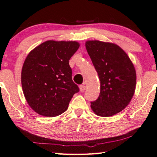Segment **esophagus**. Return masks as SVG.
<instances>
[{
    "mask_svg": "<svg viewBox=\"0 0 157 157\" xmlns=\"http://www.w3.org/2000/svg\"><path fill=\"white\" fill-rule=\"evenodd\" d=\"M85 88H86V87H85V85H80V91H84L85 90Z\"/></svg>",
    "mask_w": 157,
    "mask_h": 157,
    "instance_id": "esophagus-1",
    "label": "esophagus"
}]
</instances>
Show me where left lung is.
I'll return each mask as SVG.
<instances>
[{
  "instance_id": "obj_1",
  "label": "left lung",
  "mask_w": 157,
  "mask_h": 157,
  "mask_svg": "<svg viewBox=\"0 0 157 157\" xmlns=\"http://www.w3.org/2000/svg\"><path fill=\"white\" fill-rule=\"evenodd\" d=\"M87 51L100 82L98 98L91 102L96 115L109 117L122 111L135 92L136 72L126 53L116 44L88 41Z\"/></svg>"
}]
</instances>
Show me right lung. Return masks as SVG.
Listing matches in <instances>:
<instances>
[{"instance_id": "add662e5", "label": "right lung", "mask_w": 157, "mask_h": 157, "mask_svg": "<svg viewBox=\"0 0 157 157\" xmlns=\"http://www.w3.org/2000/svg\"><path fill=\"white\" fill-rule=\"evenodd\" d=\"M78 48L76 42L50 40L26 57L22 70V87L26 101L36 113L46 117L63 113L74 94L79 91L69 65Z\"/></svg>"}]
</instances>
